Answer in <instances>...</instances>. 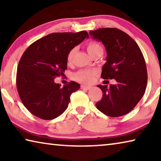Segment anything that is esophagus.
Here are the masks:
<instances>
[{"mask_svg":"<svg viewBox=\"0 0 161 161\" xmlns=\"http://www.w3.org/2000/svg\"><path fill=\"white\" fill-rule=\"evenodd\" d=\"M81 88L82 89H85V90H90L91 88V86H84V85H81Z\"/></svg>","mask_w":161,"mask_h":161,"instance_id":"1","label":"esophagus"}]
</instances>
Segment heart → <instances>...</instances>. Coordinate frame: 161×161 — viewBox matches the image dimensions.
I'll return each instance as SVG.
<instances>
[{"instance_id":"obj_1","label":"heart","mask_w":161,"mask_h":161,"mask_svg":"<svg viewBox=\"0 0 161 161\" xmlns=\"http://www.w3.org/2000/svg\"><path fill=\"white\" fill-rule=\"evenodd\" d=\"M87 51H88V53L92 56L93 53H95L98 50L102 49L101 46H100L98 43H96V42H90L86 46ZM76 51L75 48H73L70 50L69 52L68 53L67 55V62L68 63H71L73 62V57H74L75 53ZM96 70H91V69H82L78 70L76 72L73 77H74L75 80H76L78 82L85 83V84H91L93 82L95 75H96Z\"/></svg>"}]
</instances>
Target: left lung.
<instances>
[{"label":"left lung","mask_w":161,"mask_h":161,"mask_svg":"<svg viewBox=\"0 0 161 161\" xmlns=\"http://www.w3.org/2000/svg\"><path fill=\"white\" fill-rule=\"evenodd\" d=\"M91 36L102 42L107 53L101 78L115 79V84L97 86L103 97L96 103L100 111L110 117H119L131 111L143 96L146 88L147 68L143 53L136 41L117 28L91 31Z\"/></svg>","instance_id":"obj_1"}]
</instances>
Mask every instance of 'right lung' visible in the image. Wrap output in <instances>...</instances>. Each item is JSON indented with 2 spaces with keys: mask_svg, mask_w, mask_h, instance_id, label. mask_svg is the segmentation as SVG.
<instances>
[{
  "mask_svg": "<svg viewBox=\"0 0 161 161\" xmlns=\"http://www.w3.org/2000/svg\"><path fill=\"white\" fill-rule=\"evenodd\" d=\"M88 38L85 31L51 33L23 53L17 68V90L23 104L35 116L52 120L67 109L70 95L80 84L70 81L61 87L54 79L64 75L70 50Z\"/></svg>",
  "mask_w": 161,
  "mask_h": 161,
  "instance_id": "1",
  "label": "right lung"
}]
</instances>
